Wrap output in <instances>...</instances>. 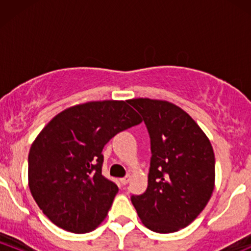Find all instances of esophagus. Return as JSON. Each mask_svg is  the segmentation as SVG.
<instances>
[{"instance_id": "1", "label": "esophagus", "mask_w": 251, "mask_h": 251, "mask_svg": "<svg viewBox=\"0 0 251 251\" xmlns=\"http://www.w3.org/2000/svg\"><path fill=\"white\" fill-rule=\"evenodd\" d=\"M129 179H131V177H129V176H126V177H124V178H122V179H120V183H122L123 185H126V184H127L129 181Z\"/></svg>"}]
</instances>
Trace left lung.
<instances>
[{
  "instance_id": "obj_1",
  "label": "left lung",
  "mask_w": 251,
  "mask_h": 251,
  "mask_svg": "<svg viewBox=\"0 0 251 251\" xmlns=\"http://www.w3.org/2000/svg\"><path fill=\"white\" fill-rule=\"evenodd\" d=\"M151 138L148 189L132 196L140 221L154 232L188 226L215 189V153L209 138L184 109L166 100H128Z\"/></svg>"
}]
</instances>
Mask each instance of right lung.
Listing matches in <instances>:
<instances>
[{
	"label": "right lung",
	"mask_w": 251,
	"mask_h": 251,
	"mask_svg": "<svg viewBox=\"0 0 251 251\" xmlns=\"http://www.w3.org/2000/svg\"><path fill=\"white\" fill-rule=\"evenodd\" d=\"M142 122L128 100H102L63 109L42 128L29 150L28 185L50 222L75 234L101 224L119 190L101 175L102 149Z\"/></svg>",
	"instance_id": "right-lung-1"
}]
</instances>
